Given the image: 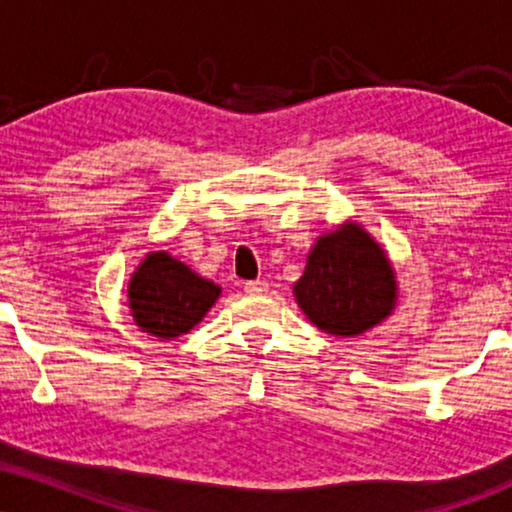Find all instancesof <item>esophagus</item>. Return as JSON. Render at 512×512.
I'll use <instances>...</instances> for the list:
<instances>
[{"mask_svg":"<svg viewBox=\"0 0 512 512\" xmlns=\"http://www.w3.org/2000/svg\"><path fill=\"white\" fill-rule=\"evenodd\" d=\"M244 292L251 294V296L266 294L268 285H266V282H261V280H249V282H244Z\"/></svg>","mask_w":512,"mask_h":512,"instance_id":"obj_1","label":"esophagus"}]
</instances>
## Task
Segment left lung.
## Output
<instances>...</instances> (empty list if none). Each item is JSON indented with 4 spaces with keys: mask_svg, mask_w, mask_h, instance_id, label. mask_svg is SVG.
Segmentation results:
<instances>
[{
    "mask_svg": "<svg viewBox=\"0 0 512 512\" xmlns=\"http://www.w3.org/2000/svg\"><path fill=\"white\" fill-rule=\"evenodd\" d=\"M396 275L387 251L358 223L315 239L294 299L306 318L334 337H356L389 318Z\"/></svg>",
    "mask_w": 512,
    "mask_h": 512,
    "instance_id": "8db88e82",
    "label": "left lung"
}]
</instances>
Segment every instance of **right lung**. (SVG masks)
I'll return each mask as SVG.
<instances>
[{"instance_id":"1","label":"right lung","mask_w":512,"mask_h":512,"mask_svg":"<svg viewBox=\"0 0 512 512\" xmlns=\"http://www.w3.org/2000/svg\"><path fill=\"white\" fill-rule=\"evenodd\" d=\"M220 287L194 273L168 251H151L128 285L132 320L159 339L187 334L218 301Z\"/></svg>"}]
</instances>
